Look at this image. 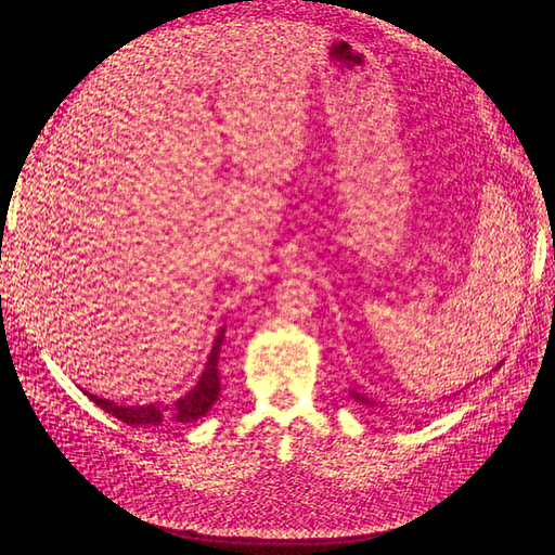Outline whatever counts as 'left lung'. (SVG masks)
Listing matches in <instances>:
<instances>
[{"mask_svg": "<svg viewBox=\"0 0 555 555\" xmlns=\"http://www.w3.org/2000/svg\"><path fill=\"white\" fill-rule=\"evenodd\" d=\"M499 367H501V364H499ZM350 396L352 398H356V400H360V403H364V405H374V400H370V398H364L362 393H358V391H350Z\"/></svg>", "mask_w": 555, "mask_h": 555, "instance_id": "obj_1", "label": "left lung"}]
</instances>
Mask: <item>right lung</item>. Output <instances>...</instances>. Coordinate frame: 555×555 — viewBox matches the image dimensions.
<instances>
[{"mask_svg": "<svg viewBox=\"0 0 555 555\" xmlns=\"http://www.w3.org/2000/svg\"><path fill=\"white\" fill-rule=\"evenodd\" d=\"M223 332L227 326L219 328V334L215 338V346H211V352L205 364V372L199 376L195 388H191L183 398L173 400V403H152V405H116L114 400L92 396L86 391V396L92 400V403L100 405L104 412H109L116 420H121L126 424H133V427H167V424H185V422H195L199 417H205L209 408L217 403L219 398V350L223 344Z\"/></svg>", "mask_w": 555, "mask_h": 555, "instance_id": "right-lung-1", "label": "right lung"}]
</instances>
